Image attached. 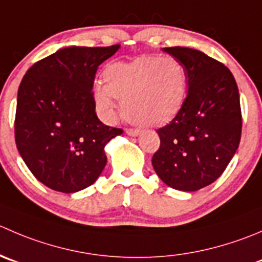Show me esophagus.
<instances>
[{
	"label": "esophagus",
	"mask_w": 262,
	"mask_h": 262,
	"mask_svg": "<svg viewBox=\"0 0 262 262\" xmlns=\"http://www.w3.org/2000/svg\"><path fill=\"white\" fill-rule=\"evenodd\" d=\"M125 133L130 137H138L141 134V130H138V129H126Z\"/></svg>",
	"instance_id": "obj_1"
}]
</instances>
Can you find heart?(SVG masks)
<instances>
[{"label": "heart", "mask_w": 262, "mask_h": 262, "mask_svg": "<svg viewBox=\"0 0 262 262\" xmlns=\"http://www.w3.org/2000/svg\"><path fill=\"white\" fill-rule=\"evenodd\" d=\"M106 84L95 87L98 113L113 121L118 115L116 98L123 101L128 120L141 126H160L178 115L185 101L188 72L172 57L146 56L118 62L105 70Z\"/></svg>", "instance_id": "obj_1"}]
</instances>
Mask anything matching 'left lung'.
I'll return each mask as SVG.
<instances>
[{
  "label": "left lung",
  "mask_w": 262,
  "mask_h": 262,
  "mask_svg": "<svg viewBox=\"0 0 262 262\" xmlns=\"http://www.w3.org/2000/svg\"><path fill=\"white\" fill-rule=\"evenodd\" d=\"M162 51L187 68L188 95L178 115L157 130L160 148L152 166L166 185L194 192L223 174L239 146V92L230 70L201 51Z\"/></svg>",
  "instance_id": "8db88e82"
}]
</instances>
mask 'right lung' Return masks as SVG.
<instances>
[{
    "label": "right lung",
    "instance_id": "right-lung-1",
    "mask_svg": "<svg viewBox=\"0 0 262 262\" xmlns=\"http://www.w3.org/2000/svg\"><path fill=\"white\" fill-rule=\"evenodd\" d=\"M119 48L70 46L25 73L17 91L15 141L28 169L46 187L79 192L102 172L105 146L123 130L101 123L92 88L98 67Z\"/></svg>",
    "mask_w": 262,
    "mask_h": 262
}]
</instances>
